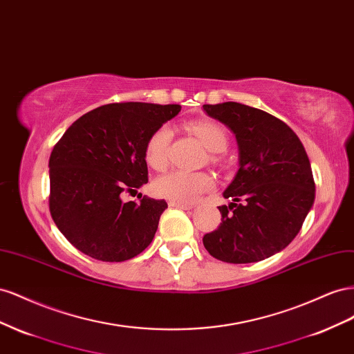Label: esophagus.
I'll use <instances>...</instances> for the list:
<instances>
[{"label":"esophagus","mask_w":354,"mask_h":354,"mask_svg":"<svg viewBox=\"0 0 354 354\" xmlns=\"http://www.w3.org/2000/svg\"><path fill=\"white\" fill-rule=\"evenodd\" d=\"M169 206L176 207V209H184V210H189L194 207V205H191V203H179V201H171V200L169 201Z\"/></svg>","instance_id":"34e87169"}]
</instances>
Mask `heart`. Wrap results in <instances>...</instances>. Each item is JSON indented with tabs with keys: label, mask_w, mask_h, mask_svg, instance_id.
I'll return each mask as SVG.
<instances>
[{
	"label": "heart",
	"mask_w": 354,
	"mask_h": 354,
	"mask_svg": "<svg viewBox=\"0 0 354 354\" xmlns=\"http://www.w3.org/2000/svg\"><path fill=\"white\" fill-rule=\"evenodd\" d=\"M200 142L212 153H219L227 147V133L222 126L210 120H197L188 124ZM171 136V130L167 126L157 129L149 136L145 147L147 163L157 170L165 169L167 165V147ZM215 180L206 171H185L174 170L160 176L154 191L158 197H163L179 203H194L206 191L214 188Z\"/></svg>",
	"instance_id": "b5f03b06"
}]
</instances>
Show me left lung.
<instances>
[{
	"instance_id": "8db88e82",
	"label": "left lung",
	"mask_w": 354,
	"mask_h": 354,
	"mask_svg": "<svg viewBox=\"0 0 354 354\" xmlns=\"http://www.w3.org/2000/svg\"><path fill=\"white\" fill-rule=\"evenodd\" d=\"M236 135L239 170L225 188L222 222L203 237L209 254L248 264L283 250L315 203V179L299 138L266 111L237 102L203 105Z\"/></svg>"
}]
</instances>
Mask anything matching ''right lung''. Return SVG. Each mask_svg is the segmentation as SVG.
I'll return each instance as SVG.
<instances>
[{
	"mask_svg": "<svg viewBox=\"0 0 354 354\" xmlns=\"http://www.w3.org/2000/svg\"><path fill=\"white\" fill-rule=\"evenodd\" d=\"M179 105L124 102L80 117L48 160L50 214L68 241L99 261L121 262L145 250L167 207L165 200L123 201L148 183L149 136Z\"/></svg>",
	"mask_w": 354,
	"mask_h": 354,
	"instance_id": "obj_1",
	"label": "right lung"
}]
</instances>
